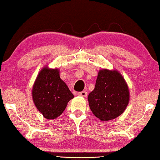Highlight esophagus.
<instances>
[{
	"label": "esophagus",
	"mask_w": 160,
	"mask_h": 160,
	"mask_svg": "<svg viewBox=\"0 0 160 160\" xmlns=\"http://www.w3.org/2000/svg\"><path fill=\"white\" fill-rule=\"evenodd\" d=\"M78 95L80 96H82V97H87V92H78Z\"/></svg>",
	"instance_id": "34e87169"
}]
</instances>
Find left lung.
I'll return each instance as SVG.
<instances>
[{"mask_svg":"<svg viewBox=\"0 0 160 160\" xmlns=\"http://www.w3.org/2000/svg\"><path fill=\"white\" fill-rule=\"evenodd\" d=\"M89 108L102 121L119 117L130 101V92L124 78L117 70H100L95 88L88 96Z\"/></svg>","mask_w":160,"mask_h":160,"instance_id":"obj_1","label":"left lung"}]
</instances>
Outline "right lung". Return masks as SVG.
I'll list each match as a JSON object with an SVG mask.
<instances>
[{"label": "right lung", "instance_id": "right-lung-1", "mask_svg": "<svg viewBox=\"0 0 160 160\" xmlns=\"http://www.w3.org/2000/svg\"><path fill=\"white\" fill-rule=\"evenodd\" d=\"M32 97L34 105L46 119H55L73 98L67 84L59 76L58 68L44 67L33 84Z\"/></svg>", "mask_w": 160, "mask_h": 160}]
</instances>
